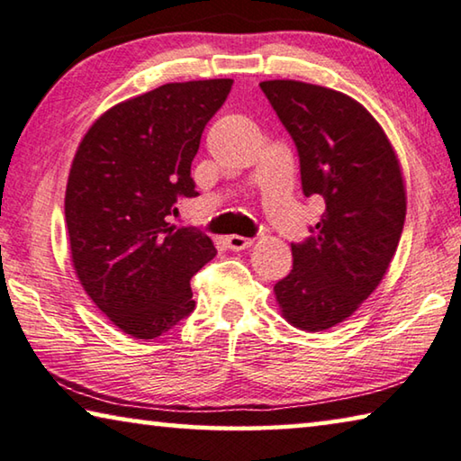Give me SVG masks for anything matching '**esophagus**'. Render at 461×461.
<instances>
[{"mask_svg":"<svg viewBox=\"0 0 461 461\" xmlns=\"http://www.w3.org/2000/svg\"><path fill=\"white\" fill-rule=\"evenodd\" d=\"M226 245H229V249H232V251H243V249H249L253 245V239L230 235V237H226Z\"/></svg>","mask_w":461,"mask_h":461,"instance_id":"obj_1","label":"esophagus"}]
</instances>
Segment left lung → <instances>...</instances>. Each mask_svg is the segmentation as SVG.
<instances>
[{
    "label": "left lung",
    "mask_w": 461,
    "mask_h": 461,
    "mask_svg": "<svg viewBox=\"0 0 461 461\" xmlns=\"http://www.w3.org/2000/svg\"><path fill=\"white\" fill-rule=\"evenodd\" d=\"M259 87L296 145L302 192L327 210L312 235L292 243L294 267L274 285L284 319L308 333L335 327L375 290L406 216L396 153L353 97L292 79Z\"/></svg>",
    "instance_id": "8db88e82"
}]
</instances>
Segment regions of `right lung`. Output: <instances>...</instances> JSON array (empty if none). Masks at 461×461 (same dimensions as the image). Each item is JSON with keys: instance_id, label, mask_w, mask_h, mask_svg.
I'll list each match as a JSON object with an SVG mask.
<instances>
[{"instance_id": "obj_1", "label": "right lung", "mask_w": 461, "mask_h": 461, "mask_svg": "<svg viewBox=\"0 0 461 461\" xmlns=\"http://www.w3.org/2000/svg\"><path fill=\"white\" fill-rule=\"evenodd\" d=\"M232 79L167 83L110 108L75 153L65 192L73 267L126 335L155 339L194 311L190 280L214 258L210 237L176 229L195 198L192 161Z\"/></svg>"}]
</instances>
